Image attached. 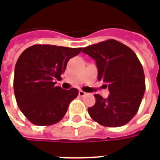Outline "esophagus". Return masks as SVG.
Segmentation results:
<instances>
[{
  "mask_svg": "<svg viewBox=\"0 0 160 160\" xmlns=\"http://www.w3.org/2000/svg\"><path fill=\"white\" fill-rule=\"evenodd\" d=\"M79 95H80V97H84V96H86V95H87V93H86L85 92H83V91L80 90L79 91Z\"/></svg>",
  "mask_w": 160,
  "mask_h": 160,
  "instance_id": "obj_1",
  "label": "esophagus"
}]
</instances>
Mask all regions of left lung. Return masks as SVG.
<instances>
[{
    "instance_id": "obj_1",
    "label": "left lung",
    "mask_w": 160,
    "mask_h": 160,
    "mask_svg": "<svg viewBox=\"0 0 160 160\" xmlns=\"http://www.w3.org/2000/svg\"><path fill=\"white\" fill-rule=\"evenodd\" d=\"M82 52L96 61L98 80L108 83L111 93L107 98L94 94L96 103L88 108L90 117L105 127L127 124L137 113L146 89L144 71L137 56L114 39L85 47Z\"/></svg>"
}]
</instances>
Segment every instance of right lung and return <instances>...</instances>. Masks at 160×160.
<instances>
[{"instance_id":"1","label":"right lung","mask_w":160,"mask_h":160,"mask_svg":"<svg viewBox=\"0 0 160 160\" xmlns=\"http://www.w3.org/2000/svg\"><path fill=\"white\" fill-rule=\"evenodd\" d=\"M81 49L35 44L19 56L14 69L13 89L18 106L32 123L49 126L65 116L79 92L76 88L64 90L55 86V80H62L68 62Z\"/></svg>"}]
</instances>
